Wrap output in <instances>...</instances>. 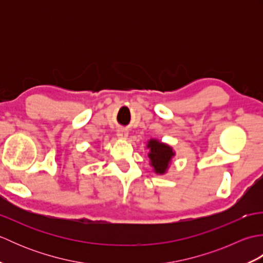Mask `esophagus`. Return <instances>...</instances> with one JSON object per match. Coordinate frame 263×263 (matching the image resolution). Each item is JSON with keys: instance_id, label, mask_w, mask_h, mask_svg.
I'll list each match as a JSON object with an SVG mask.
<instances>
[{"instance_id": "obj_1", "label": "esophagus", "mask_w": 263, "mask_h": 263, "mask_svg": "<svg viewBox=\"0 0 263 263\" xmlns=\"http://www.w3.org/2000/svg\"><path fill=\"white\" fill-rule=\"evenodd\" d=\"M127 135L128 133L126 130H124V128H119V130H117V137L120 139H126Z\"/></svg>"}]
</instances>
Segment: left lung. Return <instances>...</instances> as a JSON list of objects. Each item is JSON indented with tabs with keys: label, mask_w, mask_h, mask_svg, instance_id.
Masks as SVG:
<instances>
[{
	"label": "left lung",
	"mask_w": 263,
	"mask_h": 263,
	"mask_svg": "<svg viewBox=\"0 0 263 263\" xmlns=\"http://www.w3.org/2000/svg\"><path fill=\"white\" fill-rule=\"evenodd\" d=\"M147 147L150 149V153L148 155L150 161H152L150 165L154 167L157 174H164L168 168L172 157L175 155L173 153V149L167 144L157 140H150Z\"/></svg>",
	"instance_id": "1"
}]
</instances>
